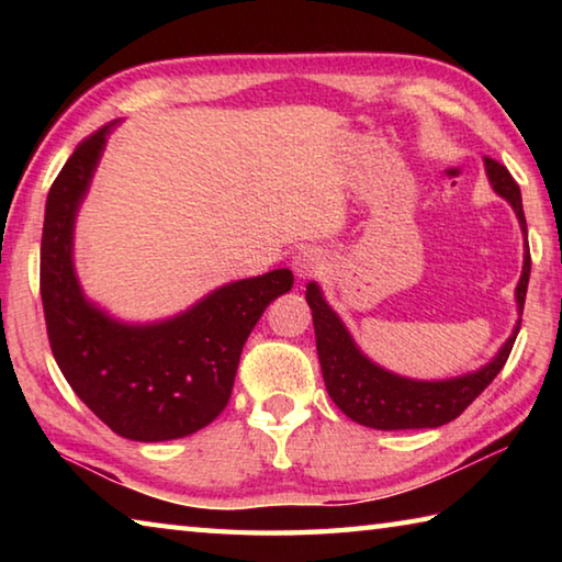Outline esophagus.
<instances>
[{
    "label": "esophagus",
    "instance_id": "34e87169",
    "mask_svg": "<svg viewBox=\"0 0 562 562\" xmlns=\"http://www.w3.org/2000/svg\"><path fill=\"white\" fill-rule=\"evenodd\" d=\"M292 270L297 272L300 280H310L325 270V258H322L317 250H312V247H304V250L294 252Z\"/></svg>",
    "mask_w": 562,
    "mask_h": 562
}]
</instances>
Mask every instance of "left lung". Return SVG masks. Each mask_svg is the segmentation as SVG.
Here are the masks:
<instances>
[{
  "instance_id": "left-lung-1",
  "label": "left lung",
  "mask_w": 562,
  "mask_h": 562,
  "mask_svg": "<svg viewBox=\"0 0 562 562\" xmlns=\"http://www.w3.org/2000/svg\"><path fill=\"white\" fill-rule=\"evenodd\" d=\"M486 160V173L493 190L506 198L516 211L522 235L528 240L526 215H522V201L520 188L506 166L498 160ZM528 278H530V250L526 247V260H522V274L516 288L518 310L522 312L528 292ZM307 304L312 310V319H315V337H317V355L322 364V376H325V386L341 412H345L351 422L369 429L382 431H396V429H436L453 422L456 416L465 412L475 396L486 389L493 379L498 376L503 364L508 361L520 331V319L506 345L493 357L486 367L479 372L446 379V382H414V379L396 376L392 372H384L374 361H369L351 341L347 327L341 319L331 312L329 304L322 297V292L315 282L307 284Z\"/></svg>"
}]
</instances>
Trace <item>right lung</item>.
Wrapping results in <instances>:
<instances>
[{"label": "right lung", "instance_id": "add662e5", "mask_svg": "<svg viewBox=\"0 0 562 562\" xmlns=\"http://www.w3.org/2000/svg\"><path fill=\"white\" fill-rule=\"evenodd\" d=\"M81 140L46 198L42 304L52 355L76 396L131 441L183 439L231 402L237 361L268 304L290 292L292 272L231 282L160 325L131 327L83 300L74 274V217L106 133Z\"/></svg>", "mask_w": 562, "mask_h": 562}]
</instances>
